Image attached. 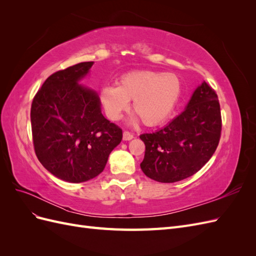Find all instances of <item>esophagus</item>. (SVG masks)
<instances>
[{
    "mask_svg": "<svg viewBox=\"0 0 256 256\" xmlns=\"http://www.w3.org/2000/svg\"><path fill=\"white\" fill-rule=\"evenodd\" d=\"M134 138V134H131V132H129V131H127V130H125L122 132V140L124 141H130V140H132Z\"/></svg>",
    "mask_w": 256,
    "mask_h": 256,
    "instance_id": "1",
    "label": "esophagus"
}]
</instances>
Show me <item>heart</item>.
I'll use <instances>...</instances> for the list:
<instances>
[{"label": "heart", "mask_w": 256, "mask_h": 256, "mask_svg": "<svg viewBox=\"0 0 256 256\" xmlns=\"http://www.w3.org/2000/svg\"><path fill=\"white\" fill-rule=\"evenodd\" d=\"M182 83L172 72L150 69L131 70L120 76L118 86L106 85L100 92V100L108 118L118 120L132 102V110L145 126L164 124L180 102Z\"/></svg>", "instance_id": "b5f03b06"}]
</instances>
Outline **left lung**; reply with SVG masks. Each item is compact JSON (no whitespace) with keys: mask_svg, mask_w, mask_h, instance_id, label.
<instances>
[{"mask_svg":"<svg viewBox=\"0 0 256 256\" xmlns=\"http://www.w3.org/2000/svg\"><path fill=\"white\" fill-rule=\"evenodd\" d=\"M221 128L218 95L203 82L182 113L156 132L140 136L145 144L142 171L159 182H175L192 176L216 152Z\"/></svg>","mask_w":256,"mask_h":256,"instance_id":"1","label":"left lung"}]
</instances>
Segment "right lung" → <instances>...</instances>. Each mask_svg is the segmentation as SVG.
<instances>
[{"instance_id":"right-lung-1","label":"right lung","mask_w":256,"mask_h":256,"mask_svg":"<svg viewBox=\"0 0 256 256\" xmlns=\"http://www.w3.org/2000/svg\"><path fill=\"white\" fill-rule=\"evenodd\" d=\"M92 64L83 62L52 74L30 108L38 160L69 182H86L102 173L122 138V129L102 115L97 92L78 83Z\"/></svg>"}]
</instances>
